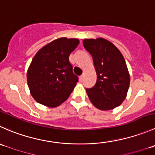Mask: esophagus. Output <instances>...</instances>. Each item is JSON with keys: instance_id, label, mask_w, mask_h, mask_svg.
Here are the masks:
<instances>
[{"instance_id": "esophagus-1", "label": "esophagus", "mask_w": 155, "mask_h": 155, "mask_svg": "<svg viewBox=\"0 0 155 155\" xmlns=\"http://www.w3.org/2000/svg\"><path fill=\"white\" fill-rule=\"evenodd\" d=\"M82 79H83V76H80L79 77V81H80V82H82Z\"/></svg>"}]
</instances>
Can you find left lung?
I'll return each mask as SVG.
<instances>
[{
  "label": "left lung",
  "instance_id": "obj_1",
  "mask_svg": "<svg viewBox=\"0 0 155 155\" xmlns=\"http://www.w3.org/2000/svg\"><path fill=\"white\" fill-rule=\"evenodd\" d=\"M91 55L97 74L95 85L86 88L91 103L101 110H110L125 100L130 77L124 56L113 43L103 38L83 40Z\"/></svg>",
  "mask_w": 155,
  "mask_h": 155
}]
</instances>
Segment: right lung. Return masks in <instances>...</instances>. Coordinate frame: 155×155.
Returning a JSON list of instances; mask_svg holds the SVG:
<instances>
[{
	"label": "right lung",
	"mask_w": 155,
	"mask_h": 155,
	"mask_svg": "<svg viewBox=\"0 0 155 155\" xmlns=\"http://www.w3.org/2000/svg\"><path fill=\"white\" fill-rule=\"evenodd\" d=\"M79 44L77 38H59L36 53L27 71L28 88L36 101L56 107L68 98L78 82L69 57Z\"/></svg>",
	"instance_id": "1"
}]
</instances>
